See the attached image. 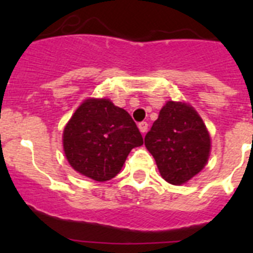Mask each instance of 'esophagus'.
I'll list each match as a JSON object with an SVG mask.
<instances>
[{
  "label": "esophagus",
  "mask_w": 253,
  "mask_h": 253,
  "mask_svg": "<svg viewBox=\"0 0 253 253\" xmlns=\"http://www.w3.org/2000/svg\"><path fill=\"white\" fill-rule=\"evenodd\" d=\"M138 128H139L140 133L144 134L147 131V129H148V123H147V122L139 123V124H138Z\"/></svg>",
  "instance_id": "1"
}]
</instances>
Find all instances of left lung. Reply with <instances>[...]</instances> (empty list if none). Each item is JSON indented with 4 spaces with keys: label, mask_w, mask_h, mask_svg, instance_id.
Listing matches in <instances>:
<instances>
[{
    "label": "left lung",
    "mask_w": 253,
    "mask_h": 253,
    "mask_svg": "<svg viewBox=\"0 0 253 253\" xmlns=\"http://www.w3.org/2000/svg\"><path fill=\"white\" fill-rule=\"evenodd\" d=\"M144 144L160 173L172 185H182L207 165L210 135L196 110L185 102L167 101L146 134Z\"/></svg>",
    "instance_id": "left-lung-1"
}]
</instances>
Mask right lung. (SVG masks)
Listing matches in <instances>:
<instances>
[{"instance_id":"obj_1","label":"right lung","mask_w":253,"mask_h":253,"mask_svg":"<svg viewBox=\"0 0 253 253\" xmlns=\"http://www.w3.org/2000/svg\"><path fill=\"white\" fill-rule=\"evenodd\" d=\"M142 144V134L128 111L107 99L82 102L63 131L69 165L100 182L115 177L131 149Z\"/></svg>"}]
</instances>
